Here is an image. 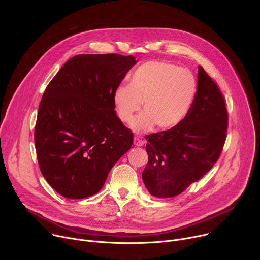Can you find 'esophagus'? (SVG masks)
Segmentation results:
<instances>
[{"label": "esophagus", "mask_w": 260, "mask_h": 260, "mask_svg": "<svg viewBox=\"0 0 260 260\" xmlns=\"http://www.w3.org/2000/svg\"><path fill=\"white\" fill-rule=\"evenodd\" d=\"M144 143H145V142H144L143 140H140L139 138H135V139H134V144H135V146H139V147H140V146H143Z\"/></svg>", "instance_id": "esophagus-1"}]
</instances>
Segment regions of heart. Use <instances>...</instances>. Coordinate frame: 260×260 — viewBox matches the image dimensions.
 I'll list each match as a JSON object with an SVG mask.
<instances>
[{"mask_svg": "<svg viewBox=\"0 0 260 260\" xmlns=\"http://www.w3.org/2000/svg\"><path fill=\"white\" fill-rule=\"evenodd\" d=\"M128 85H118L112 101L118 118L129 123L143 103L144 112L131 124L136 133L171 128L186 116L194 101L198 83L191 71L165 61L150 60L128 75Z\"/></svg>", "mask_w": 260, "mask_h": 260, "instance_id": "b5f03b06", "label": "heart"}]
</instances>
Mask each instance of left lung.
<instances>
[{
	"instance_id": "obj_1",
	"label": "left lung",
	"mask_w": 260,
	"mask_h": 260,
	"mask_svg": "<svg viewBox=\"0 0 260 260\" xmlns=\"http://www.w3.org/2000/svg\"><path fill=\"white\" fill-rule=\"evenodd\" d=\"M228 123L224 98L200 66L198 91L186 116L168 131L145 137L149 157L142 179L147 190L159 199L173 198L200 180L222 152Z\"/></svg>"
}]
</instances>
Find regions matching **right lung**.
<instances>
[{
    "label": "right lung",
    "instance_id": "1",
    "mask_svg": "<svg viewBox=\"0 0 260 260\" xmlns=\"http://www.w3.org/2000/svg\"><path fill=\"white\" fill-rule=\"evenodd\" d=\"M137 63L133 55L79 54L69 59L42 96L35 146L45 180L60 196L99 192L109 172L133 145L112 95Z\"/></svg>",
    "mask_w": 260,
    "mask_h": 260
}]
</instances>
